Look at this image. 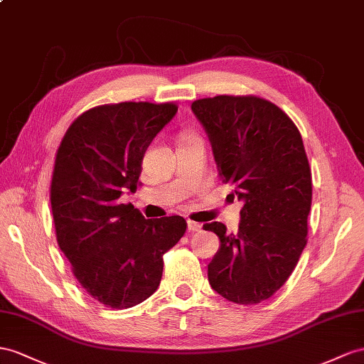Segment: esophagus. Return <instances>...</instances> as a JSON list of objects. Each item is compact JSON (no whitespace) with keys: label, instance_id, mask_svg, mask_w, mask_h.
Here are the masks:
<instances>
[{"label":"esophagus","instance_id":"obj_1","mask_svg":"<svg viewBox=\"0 0 364 364\" xmlns=\"http://www.w3.org/2000/svg\"><path fill=\"white\" fill-rule=\"evenodd\" d=\"M188 230L189 232H198V230H201V225H200V223L188 220Z\"/></svg>","mask_w":364,"mask_h":364}]
</instances>
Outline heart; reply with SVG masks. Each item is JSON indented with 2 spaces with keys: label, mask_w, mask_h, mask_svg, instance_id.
Returning <instances> with one entry per match:
<instances>
[{
  "label": "heart",
  "mask_w": 364,
  "mask_h": 364,
  "mask_svg": "<svg viewBox=\"0 0 364 364\" xmlns=\"http://www.w3.org/2000/svg\"><path fill=\"white\" fill-rule=\"evenodd\" d=\"M189 136H193V135H184L183 138H189Z\"/></svg>",
  "instance_id": "heart-1"
}]
</instances>
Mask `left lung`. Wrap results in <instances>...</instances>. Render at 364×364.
<instances>
[{"label": "left lung", "mask_w": 364, "mask_h": 364, "mask_svg": "<svg viewBox=\"0 0 364 364\" xmlns=\"http://www.w3.org/2000/svg\"><path fill=\"white\" fill-rule=\"evenodd\" d=\"M192 110L209 135L218 176L245 203L237 234L218 221L203 226L220 238L209 283L229 301L257 304L287 282L307 243L312 173L300 130L255 95L201 98Z\"/></svg>", "instance_id": "obj_1"}]
</instances>
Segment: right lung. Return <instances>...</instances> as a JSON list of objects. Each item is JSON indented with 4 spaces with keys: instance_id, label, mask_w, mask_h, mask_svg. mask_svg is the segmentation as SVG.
Here are the masks:
<instances>
[{
    "instance_id": "obj_1",
    "label": "right lung",
    "mask_w": 364,
    "mask_h": 364,
    "mask_svg": "<svg viewBox=\"0 0 364 364\" xmlns=\"http://www.w3.org/2000/svg\"><path fill=\"white\" fill-rule=\"evenodd\" d=\"M175 102L124 101L92 107L73 121L55 156L50 204L58 246L82 289L112 309L151 296L163 255L188 223L180 215L146 220L121 203L136 191L146 149L175 117Z\"/></svg>"
}]
</instances>
